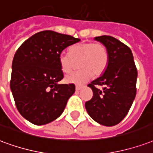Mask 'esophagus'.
<instances>
[{
    "instance_id": "34e87169",
    "label": "esophagus",
    "mask_w": 153,
    "mask_h": 153,
    "mask_svg": "<svg viewBox=\"0 0 153 153\" xmlns=\"http://www.w3.org/2000/svg\"><path fill=\"white\" fill-rule=\"evenodd\" d=\"M82 88H83V86L77 85L76 87H75V90H76V91H80V90H81Z\"/></svg>"
}]
</instances>
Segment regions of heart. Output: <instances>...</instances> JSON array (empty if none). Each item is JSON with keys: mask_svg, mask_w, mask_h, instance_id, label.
<instances>
[{"mask_svg": "<svg viewBox=\"0 0 153 153\" xmlns=\"http://www.w3.org/2000/svg\"><path fill=\"white\" fill-rule=\"evenodd\" d=\"M62 72L70 73L79 62V71L65 76V81L71 84H82L93 74L99 76L108 65V53L101 43L86 42L71 46L69 53H62L58 57Z\"/></svg>", "mask_w": 153, "mask_h": 153, "instance_id": "obj_1", "label": "heart"}]
</instances>
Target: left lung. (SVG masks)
Wrapping results in <instances>:
<instances>
[{"instance_id":"1","label":"left lung","mask_w":153,"mask_h":153,"mask_svg":"<svg viewBox=\"0 0 153 153\" xmlns=\"http://www.w3.org/2000/svg\"><path fill=\"white\" fill-rule=\"evenodd\" d=\"M108 53L104 73L88 84L93 97L85 103L86 110L97 123L106 126L118 124L128 114L136 95L137 69L132 52L123 43L109 36L95 37ZM99 85L102 87L99 89Z\"/></svg>"}]
</instances>
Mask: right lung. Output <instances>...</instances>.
I'll use <instances>...</instances> for the list:
<instances>
[{"label": "right lung", "instance_id": "add662e5", "mask_svg": "<svg viewBox=\"0 0 153 153\" xmlns=\"http://www.w3.org/2000/svg\"><path fill=\"white\" fill-rule=\"evenodd\" d=\"M80 39L43 30L27 39L13 56L10 89L18 110L35 125H45L63 113L74 84H59L64 78L58 57Z\"/></svg>", "mask_w": 153, "mask_h": 153}]
</instances>
